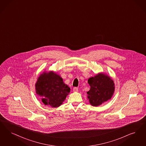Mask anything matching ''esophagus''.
Instances as JSON below:
<instances>
[{"label": "esophagus", "mask_w": 146, "mask_h": 146, "mask_svg": "<svg viewBox=\"0 0 146 146\" xmlns=\"http://www.w3.org/2000/svg\"><path fill=\"white\" fill-rule=\"evenodd\" d=\"M73 92H78V88L75 87V88H73Z\"/></svg>", "instance_id": "obj_1"}]
</instances>
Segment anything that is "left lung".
<instances>
[{
    "instance_id": "left-lung-1",
    "label": "left lung",
    "mask_w": 146,
    "mask_h": 146,
    "mask_svg": "<svg viewBox=\"0 0 146 146\" xmlns=\"http://www.w3.org/2000/svg\"><path fill=\"white\" fill-rule=\"evenodd\" d=\"M88 83L91 88L87 92L88 98L92 106H99L111 99L115 91V84L110 76L100 73L90 78Z\"/></svg>"
}]
</instances>
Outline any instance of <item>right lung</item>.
I'll list each match as a JSON object with an SVG mask.
<instances>
[{"label": "right lung", "instance_id": "add662e5", "mask_svg": "<svg viewBox=\"0 0 146 146\" xmlns=\"http://www.w3.org/2000/svg\"><path fill=\"white\" fill-rule=\"evenodd\" d=\"M35 87L36 92L41 97L43 103L52 108L61 105L70 90L62 78L52 71L41 74Z\"/></svg>", "mask_w": 146, "mask_h": 146}]
</instances>
